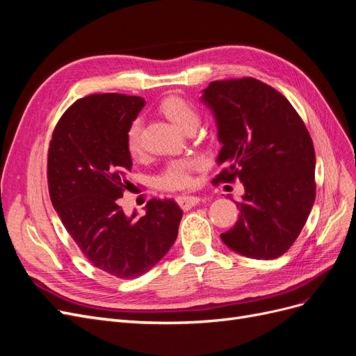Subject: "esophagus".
<instances>
[{
    "mask_svg": "<svg viewBox=\"0 0 356 356\" xmlns=\"http://www.w3.org/2000/svg\"><path fill=\"white\" fill-rule=\"evenodd\" d=\"M199 202H200V199L197 196H178L177 197V203L184 211H188L193 207H196Z\"/></svg>",
    "mask_w": 356,
    "mask_h": 356,
    "instance_id": "obj_1",
    "label": "esophagus"
}]
</instances>
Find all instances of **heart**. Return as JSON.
<instances>
[{
	"mask_svg": "<svg viewBox=\"0 0 356 356\" xmlns=\"http://www.w3.org/2000/svg\"><path fill=\"white\" fill-rule=\"evenodd\" d=\"M160 113L166 115L172 123H175L182 131L196 129L200 120L199 111L187 99L181 96L172 95L165 98L159 105ZM143 122L141 118H134L129 123L126 131V148L132 157L143 154V141H141ZM204 166V161L200 157L188 156L172 159L161 169L157 177V186L166 191H179L191 186L193 172L200 170Z\"/></svg>",
	"mask_w": 356,
	"mask_h": 356,
	"instance_id": "b5f03b06",
	"label": "heart"
}]
</instances>
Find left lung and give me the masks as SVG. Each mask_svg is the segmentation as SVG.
Wrapping results in <instances>:
<instances>
[{
  "label": "left lung",
  "instance_id": "left-lung-1",
  "mask_svg": "<svg viewBox=\"0 0 356 356\" xmlns=\"http://www.w3.org/2000/svg\"><path fill=\"white\" fill-rule=\"evenodd\" d=\"M202 101L213 111L225 168L212 182L245 187L230 250L257 260L285 254L305 227L316 196L315 148L305 122L282 93L252 77L212 81Z\"/></svg>",
  "mask_w": 356,
  "mask_h": 356
}]
</instances>
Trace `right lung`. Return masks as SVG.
Listing matches in <instances>:
<instances>
[{
  "label": "right lung",
  "mask_w": 356,
  "mask_h": 356,
  "mask_svg": "<svg viewBox=\"0 0 356 356\" xmlns=\"http://www.w3.org/2000/svg\"><path fill=\"white\" fill-rule=\"evenodd\" d=\"M145 101L122 93L77 99L62 114L47 154L50 200L83 255L118 279L144 275L174 245L182 211L172 199H152L134 220L120 208L132 159L127 126Z\"/></svg>",
  "instance_id": "1"
}]
</instances>
